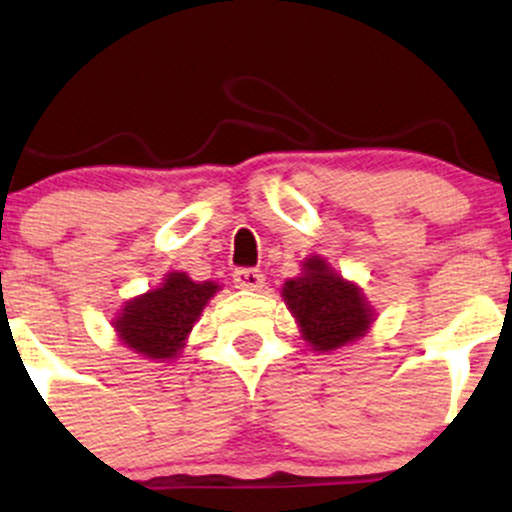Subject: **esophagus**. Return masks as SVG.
Here are the masks:
<instances>
[{
	"label": "esophagus",
	"mask_w": 512,
	"mask_h": 512,
	"mask_svg": "<svg viewBox=\"0 0 512 512\" xmlns=\"http://www.w3.org/2000/svg\"><path fill=\"white\" fill-rule=\"evenodd\" d=\"M233 284H236V289L260 291L264 286V274L260 269H250V267L236 269V272H233Z\"/></svg>",
	"instance_id": "34e87169"
}]
</instances>
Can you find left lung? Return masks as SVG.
Returning a JSON list of instances; mask_svg holds the SVG:
<instances>
[{"instance_id":"left-lung-1","label":"left lung","mask_w":512,"mask_h":512,"mask_svg":"<svg viewBox=\"0 0 512 512\" xmlns=\"http://www.w3.org/2000/svg\"><path fill=\"white\" fill-rule=\"evenodd\" d=\"M281 296L305 342L320 354L356 342L373 325V308L361 289L317 255L303 262L301 276L286 281Z\"/></svg>"}]
</instances>
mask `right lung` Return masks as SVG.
<instances>
[{
  "label": "right lung",
  "instance_id": "obj_1",
  "mask_svg": "<svg viewBox=\"0 0 512 512\" xmlns=\"http://www.w3.org/2000/svg\"><path fill=\"white\" fill-rule=\"evenodd\" d=\"M216 291L219 284L214 281H192L185 272H170L158 289L125 303L113 320L117 337L151 361L178 358L187 334Z\"/></svg>",
  "mask_w": 512,
  "mask_h": 512
}]
</instances>
